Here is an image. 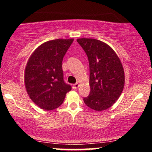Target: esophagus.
<instances>
[{
  "label": "esophagus",
  "instance_id": "esophagus-1",
  "mask_svg": "<svg viewBox=\"0 0 152 152\" xmlns=\"http://www.w3.org/2000/svg\"><path fill=\"white\" fill-rule=\"evenodd\" d=\"M78 87H79V83H76L73 85V88H74V89H76V88H78Z\"/></svg>",
  "mask_w": 152,
  "mask_h": 152
}]
</instances>
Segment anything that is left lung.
<instances>
[{
	"mask_svg": "<svg viewBox=\"0 0 152 152\" xmlns=\"http://www.w3.org/2000/svg\"><path fill=\"white\" fill-rule=\"evenodd\" d=\"M89 63V95L83 98L87 106L96 111L111 107L124 86V71L114 50L106 43L93 38H78Z\"/></svg>",
	"mask_w": 152,
	"mask_h": 152,
	"instance_id": "1",
	"label": "left lung"
}]
</instances>
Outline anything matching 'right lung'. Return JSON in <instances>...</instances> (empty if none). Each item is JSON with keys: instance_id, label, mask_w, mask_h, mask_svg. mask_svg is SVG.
I'll return each mask as SVG.
<instances>
[{"instance_id": "obj_1", "label": "right lung", "mask_w": 152, "mask_h": 152, "mask_svg": "<svg viewBox=\"0 0 152 152\" xmlns=\"http://www.w3.org/2000/svg\"><path fill=\"white\" fill-rule=\"evenodd\" d=\"M74 39H56L41 44L27 63L24 79L31 100L41 109L50 111L60 106L71 85L64 79L62 61Z\"/></svg>"}]
</instances>
